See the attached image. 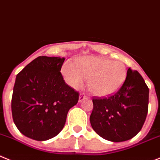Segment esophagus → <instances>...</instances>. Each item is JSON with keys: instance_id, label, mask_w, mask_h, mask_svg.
Returning a JSON list of instances; mask_svg holds the SVG:
<instances>
[{"instance_id": "obj_1", "label": "esophagus", "mask_w": 160, "mask_h": 160, "mask_svg": "<svg viewBox=\"0 0 160 160\" xmlns=\"http://www.w3.org/2000/svg\"><path fill=\"white\" fill-rule=\"evenodd\" d=\"M88 97L87 96V95H85L84 93H81L80 95V97H79V102H82V101L83 100V99H85V98H88Z\"/></svg>"}]
</instances>
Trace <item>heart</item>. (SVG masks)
Masks as SVG:
<instances>
[{"mask_svg":"<svg viewBox=\"0 0 160 160\" xmlns=\"http://www.w3.org/2000/svg\"><path fill=\"white\" fill-rule=\"evenodd\" d=\"M66 83L75 89L83 88L88 80L91 93L98 97H107L116 93L125 81L127 69L121 62L93 56L79 58L76 65L66 62L62 67Z\"/></svg>","mask_w":160,"mask_h":160,"instance_id":"heart-1","label":"heart"}]
</instances>
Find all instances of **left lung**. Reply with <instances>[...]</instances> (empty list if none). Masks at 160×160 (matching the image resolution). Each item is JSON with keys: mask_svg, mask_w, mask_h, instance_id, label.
Returning <instances> with one entry per match:
<instances>
[{"mask_svg": "<svg viewBox=\"0 0 160 160\" xmlns=\"http://www.w3.org/2000/svg\"><path fill=\"white\" fill-rule=\"evenodd\" d=\"M148 95L149 89L141 74L129 68L125 83L118 92L108 98L92 100V129L112 142L130 140L141 131L145 122Z\"/></svg>", "mask_w": 160, "mask_h": 160, "instance_id": "obj_1", "label": "left lung"}]
</instances>
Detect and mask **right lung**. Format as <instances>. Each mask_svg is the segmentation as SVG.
Returning a JSON list of instances; mask_svg holds the SVG:
<instances>
[{
	"label": "right lung",
	"mask_w": 160,
	"mask_h": 160,
	"mask_svg": "<svg viewBox=\"0 0 160 160\" xmlns=\"http://www.w3.org/2000/svg\"><path fill=\"white\" fill-rule=\"evenodd\" d=\"M65 58L40 56L16 76L12 113L19 132L38 141H47L64 128L79 93L65 83L61 73Z\"/></svg>",
	"instance_id": "obj_1"
}]
</instances>
